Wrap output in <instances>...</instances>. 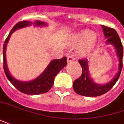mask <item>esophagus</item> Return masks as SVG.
Here are the masks:
<instances>
[{
  "label": "esophagus",
  "instance_id": "esophagus-1",
  "mask_svg": "<svg viewBox=\"0 0 124 124\" xmlns=\"http://www.w3.org/2000/svg\"><path fill=\"white\" fill-rule=\"evenodd\" d=\"M67 61L68 63L71 62V61H74V57H73L72 55H70V56H68V57H67Z\"/></svg>",
  "mask_w": 124,
  "mask_h": 124
}]
</instances>
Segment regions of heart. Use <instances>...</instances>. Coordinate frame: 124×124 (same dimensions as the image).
<instances>
[{
	"label": "heart",
	"mask_w": 124,
	"mask_h": 124,
	"mask_svg": "<svg viewBox=\"0 0 124 124\" xmlns=\"http://www.w3.org/2000/svg\"><path fill=\"white\" fill-rule=\"evenodd\" d=\"M97 35L92 30H81L73 34L70 38L71 45L76 46L77 52L80 56H85L89 53L96 44Z\"/></svg>",
	"instance_id": "heart-1"
}]
</instances>
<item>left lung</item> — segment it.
I'll return each mask as SVG.
<instances>
[{
	"label": "left lung",
	"instance_id": "8db88e82",
	"mask_svg": "<svg viewBox=\"0 0 124 124\" xmlns=\"http://www.w3.org/2000/svg\"><path fill=\"white\" fill-rule=\"evenodd\" d=\"M105 38H107L106 44H111L116 49L117 56L119 59L118 71L115 77L109 82L105 84H99L95 83L90 76L88 70V61L86 59H80L78 61L82 68V73L77 80L73 82V86L74 91L82 96H98L107 93L116 83L119 79V75L122 70L123 59V46L119 35L117 31L113 28L101 25Z\"/></svg>",
	"mask_w": 124,
	"mask_h": 124
}]
</instances>
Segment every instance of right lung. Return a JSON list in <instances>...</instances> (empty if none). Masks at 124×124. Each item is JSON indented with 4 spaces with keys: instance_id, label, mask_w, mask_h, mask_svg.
<instances>
[{
    "instance_id": "right-lung-1",
    "label": "right lung",
    "mask_w": 124,
    "mask_h": 124,
    "mask_svg": "<svg viewBox=\"0 0 124 124\" xmlns=\"http://www.w3.org/2000/svg\"><path fill=\"white\" fill-rule=\"evenodd\" d=\"M32 24L34 25L35 26H40V27L47 26V23L38 20L34 21V23L28 21H20L13 28L11 31H10L8 34V37L5 40L3 46V65H4L3 67L8 80L18 90L26 94H31V95L41 94L43 93H47L48 90H50L53 85L54 77L67 65L66 57H64L62 59H53L50 62V63L48 64L46 68L39 76H38L36 79L31 81H27V82L20 81L15 79L13 76H12V75L8 71L7 64V59H6V48H7V43L11 36L14 31L21 28L30 26Z\"/></svg>"
}]
</instances>
